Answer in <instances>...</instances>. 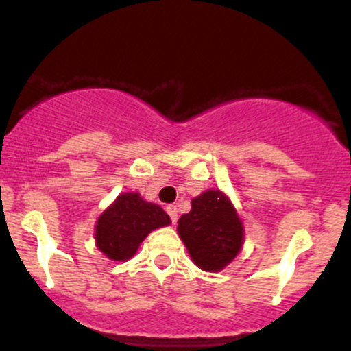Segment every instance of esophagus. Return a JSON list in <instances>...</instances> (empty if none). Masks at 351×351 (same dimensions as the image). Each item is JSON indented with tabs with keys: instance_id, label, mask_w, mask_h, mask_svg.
Masks as SVG:
<instances>
[{
	"instance_id": "esophagus-1",
	"label": "esophagus",
	"mask_w": 351,
	"mask_h": 351,
	"mask_svg": "<svg viewBox=\"0 0 351 351\" xmlns=\"http://www.w3.org/2000/svg\"><path fill=\"white\" fill-rule=\"evenodd\" d=\"M166 212H168L173 224H176V221H178V208H176V205H168V207H166Z\"/></svg>"
}]
</instances>
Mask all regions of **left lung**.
I'll use <instances>...</instances> for the list:
<instances>
[{
    "label": "left lung",
    "instance_id": "1",
    "mask_svg": "<svg viewBox=\"0 0 351 351\" xmlns=\"http://www.w3.org/2000/svg\"><path fill=\"white\" fill-rule=\"evenodd\" d=\"M178 234L193 263L221 271L241 251L244 228L234 205L221 190H207L192 200V210L178 221Z\"/></svg>",
    "mask_w": 351,
    "mask_h": 351
}]
</instances>
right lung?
Masks as SVG:
<instances>
[{"instance_id":"right-lung-1","label":"right lung","mask_w":351,"mask_h":351,"mask_svg":"<svg viewBox=\"0 0 351 351\" xmlns=\"http://www.w3.org/2000/svg\"><path fill=\"white\" fill-rule=\"evenodd\" d=\"M171 224L169 215L159 205L146 202L139 193H120L98 217L95 241L98 250L113 261H125L151 231Z\"/></svg>"}]
</instances>
